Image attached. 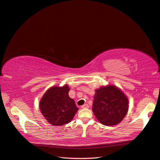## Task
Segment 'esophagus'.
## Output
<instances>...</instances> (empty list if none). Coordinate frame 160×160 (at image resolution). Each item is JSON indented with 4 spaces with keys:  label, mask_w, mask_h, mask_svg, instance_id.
Wrapping results in <instances>:
<instances>
[{
    "label": "esophagus",
    "mask_w": 160,
    "mask_h": 160,
    "mask_svg": "<svg viewBox=\"0 0 160 160\" xmlns=\"http://www.w3.org/2000/svg\"><path fill=\"white\" fill-rule=\"evenodd\" d=\"M88 107H89V106H88V104H84V105L81 107L82 108H88Z\"/></svg>",
    "instance_id": "esophagus-1"
}]
</instances>
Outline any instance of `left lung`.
Here are the masks:
<instances>
[{
	"label": "left lung",
	"mask_w": 160,
	"mask_h": 160,
	"mask_svg": "<svg viewBox=\"0 0 160 160\" xmlns=\"http://www.w3.org/2000/svg\"><path fill=\"white\" fill-rule=\"evenodd\" d=\"M92 111L100 123L112 126L119 123L126 115L129 100L121 90L108 85L96 90Z\"/></svg>",
	"instance_id": "obj_1"
}]
</instances>
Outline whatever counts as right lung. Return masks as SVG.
Returning a JSON list of instances; mask_svg holds the SVG:
<instances>
[{"label":"right lung","mask_w":160,"mask_h":160,"mask_svg":"<svg viewBox=\"0 0 160 160\" xmlns=\"http://www.w3.org/2000/svg\"><path fill=\"white\" fill-rule=\"evenodd\" d=\"M68 85L50 88L40 100L39 107L42 115L50 124L61 126L70 122L78 110L74 100L69 97Z\"/></svg>","instance_id":"right-lung-1"}]
</instances>
